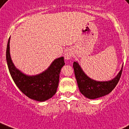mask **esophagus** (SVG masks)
<instances>
[{"instance_id": "1", "label": "esophagus", "mask_w": 129, "mask_h": 129, "mask_svg": "<svg viewBox=\"0 0 129 129\" xmlns=\"http://www.w3.org/2000/svg\"><path fill=\"white\" fill-rule=\"evenodd\" d=\"M64 58L66 60H69V59H70L72 58V53L70 50H67L64 53Z\"/></svg>"}]
</instances>
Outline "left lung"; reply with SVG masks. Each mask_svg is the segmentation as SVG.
<instances>
[{
  "label": "left lung",
  "instance_id": "left-lung-1",
  "mask_svg": "<svg viewBox=\"0 0 129 129\" xmlns=\"http://www.w3.org/2000/svg\"><path fill=\"white\" fill-rule=\"evenodd\" d=\"M73 68L80 93L88 99L93 100L105 96L112 92L120 78L123 66L114 79L103 82L96 81L88 77L76 61H74Z\"/></svg>",
  "mask_w": 129,
  "mask_h": 129
}]
</instances>
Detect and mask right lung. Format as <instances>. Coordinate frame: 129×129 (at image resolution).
<instances>
[{
	"label": "right lung",
	"mask_w": 129,
	"mask_h": 129,
	"mask_svg": "<svg viewBox=\"0 0 129 129\" xmlns=\"http://www.w3.org/2000/svg\"><path fill=\"white\" fill-rule=\"evenodd\" d=\"M10 38L8 41L6 58L13 80L25 95L38 102H45L57 92L61 69L65 65L64 58L61 57L53 61L49 68L36 76H27L15 67L10 56Z\"/></svg>",
	"instance_id": "add662e5"
}]
</instances>
